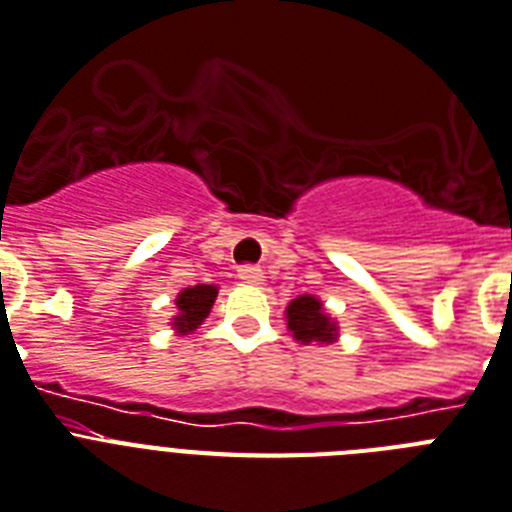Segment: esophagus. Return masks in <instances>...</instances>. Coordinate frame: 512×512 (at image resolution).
Returning a JSON list of instances; mask_svg holds the SVG:
<instances>
[{"mask_svg":"<svg viewBox=\"0 0 512 512\" xmlns=\"http://www.w3.org/2000/svg\"><path fill=\"white\" fill-rule=\"evenodd\" d=\"M239 278H242L244 284H252V286H257V284H263V268H257V265H242V268H239Z\"/></svg>","mask_w":512,"mask_h":512,"instance_id":"obj_1","label":"esophagus"}]
</instances>
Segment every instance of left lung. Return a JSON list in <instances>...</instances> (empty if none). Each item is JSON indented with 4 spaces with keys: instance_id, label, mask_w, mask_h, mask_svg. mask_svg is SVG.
<instances>
[{
    "instance_id": "8db88e82",
    "label": "left lung",
    "mask_w": 512,
    "mask_h": 512,
    "mask_svg": "<svg viewBox=\"0 0 512 512\" xmlns=\"http://www.w3.org/2000/svg\"><path fill=\"white\" fill-rule=\"evenodd\" d=\"M286 318H289V331L294 334V339L302 344L310 342H334L336 339V326L331 323L326 313H323V305L310 294H302L294 302H289L286 307Z\"/></svg>"
}]
</instances>
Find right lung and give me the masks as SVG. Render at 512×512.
<instances>
[{
  "label": "right lung",
  "instance_id": "obj_1",
  "mask_svg": "<svg viewBox=\"0 0 512 512\" xmlns=\"http://www.w3.org/2000/svg\"><path fill=\"white\" fill-rule=\"evenodd\" d=\"M215 297H218V289L210 284L191 286V289H184V292L178 294V315L173 318V326L178 328V334H189V331H194L199 323L205 321Z\"/></svg>",
  "mask_w": 512,
  "mask_h": 512
}]
</instances>
